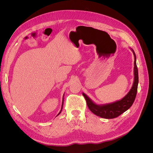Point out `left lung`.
Instances as JSON below:
<instances>
[{
  "label": "left lung",
  "mask_w": 153,
  "mask_h": 153,
  "mask_svg": "<svg viewBox=\"0 0 153 153\" xmlns=\"http://www.w3.org/2000/svg\"><path fill=\"white\" fill-rule=\"evenodd\" d=\"M130 49L133 51L134 57V81L131 89L121 100L110 103L101 104V105L95 103L86 94L82 93L83 96L86 100L88 107L94 114L106 119L114 118L124 113L133 105L138 90V71L137 66H136V58L134 51L132 48H130Z\"/></svg>",
  "instance_id": "8db88e82"
}]
</instances>
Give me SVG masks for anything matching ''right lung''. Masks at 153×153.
Returning a JSON list of instances; mask_svg holds the SVG:
<instances>
[{"mask_svg":"<svg viewBox=\"0 0 153 153\" xmlns=\"http://www.w3.org/2000/svg\"><path fill=\"white\" fill-rule=\"evenodd\" d=\"M63 97H64V95H63ZM63 103H64V98H62V107H61V110H60V111H59V113L57 115V116L58 115H59L60 114H61V111H62V106H63Z\"/></svg>","mask_w":153,"mask_h":153,"instance_id":"add662e5","label":"right lung"}]
</instances>
